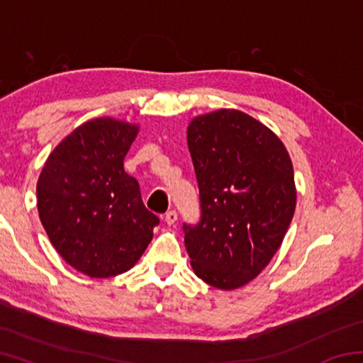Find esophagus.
Segmentation results:
<instances>
[{"label": "esophagus", "instance_id": "obj_1", "mask_svg": "<svg viewBox=\"0 0 363 363\" xmlns=\"http://www.w3.org/2000/svg\"><path fill=\"white\" fill-rule=\"evenodd\" d=\"M177 220V213L176 211H168L167 214H164V223H167L168 225H173Z\"/></svg>", "mask_w": 363, "mask_h": 363}]
</instances>
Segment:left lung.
Listing matches in <instances>:
<instances>
[{
    "instance_id": "obj_1",
    "label": "left lung",
    "mask_w": 363,
    "mask_h": 363,
    "mask_svg": "<svg viewBox=\"0 0 363 363\" xmlns=\"http://www.w3.org/2000/svg\"><path fill=\"white\" fill-rule=\"evenodd\" d=\"M187 145L201 208L199 224H184L190 266L205 284L237 290L262 272L290 227L291 158L277 134L233 108L195 116Z\"/></svg>"
}]
</instances>
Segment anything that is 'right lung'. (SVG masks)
I'll list each match as a JSON object with an SVG mask.
<instances>
[{
    "mask_svg": "<svg viewBox=\"0 0 363 363\" xmlns=\"http://www.w3.org/2000/svg\"><path fill=\"white\" fill-rule=\"evenodd\" d=\"M139 125L101 116L62 139L36 184L41 224L57 253L93 279L126 272L150 243L160 220L123 168Z\"/></svg>",
    "mask_w": 363,
    "mask_h": 363,
    "instance_id": "add662e5",
    "label": "right lung"
}]
</instances>
